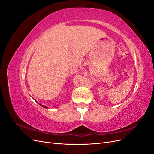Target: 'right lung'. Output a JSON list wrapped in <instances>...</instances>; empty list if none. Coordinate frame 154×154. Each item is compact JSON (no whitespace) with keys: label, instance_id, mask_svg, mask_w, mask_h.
Instances as JSON below:
<instances>
[{"label":"right lung","instance_id":"right-lung-1","mask_svg":"<svg viewBox=\"0 0 154 154\" xmlns=\"http://www.w3.org/2000/svg\"><path fill=\"white\" fill-rule=\"evenodd\" d=\"M35 101H36V100H35ZM41 105V106H42L43 107H44V108H48L47 106H44V105Z\"/></svg>","mask_w":154,"mask_h":154}]
</instances>
